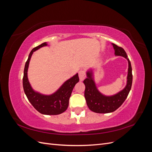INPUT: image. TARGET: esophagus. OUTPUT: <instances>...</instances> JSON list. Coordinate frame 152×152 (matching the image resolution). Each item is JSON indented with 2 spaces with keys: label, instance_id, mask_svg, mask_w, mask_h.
I'll return each mask as SVG.
<instances>
[{
  "label": "esophagus",
  "instance_id": "34e87169",
  "mask_svg": "<svg viewBox=\"0 0 152 152\" xmlns=\"http://www.w3.org/2000/svg\"><path fill=\"white\" fill-rule=\"evenodd\" d=\"M86 72L84 70H81L79 72V79L80 81L83 80L85 78H86Z\"/></svg>",
  "mask_w": 152,
  "mask_h": 152
}]
</instances>
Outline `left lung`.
I'll use <instances>...</instances> for the list:
<instances>
[{
  "label": "left lung",
  "instance_id": "8db88e82",
  "mask_svg": "<svg viewBox=\"0 0 152 152\" xmlns=\"http://www.w3.org/2000/svg\"><path fill=\"white\" fill-rule=\"evenodd\" d=\"M112 45L115 49V54L116 56H123L128 61L129 68L127 85L123 90L113 96H107L103 95L96 88L93 78L92 77V71L87 72V77L84 80L86 86L84 96L89 108L91 111L96 113H107L115 111L126 100L131 89L132 74L131 62L127 58L126 51L122 48L119 47L115 44H112Z\"/></svg>",
  "mask_w": 152,
  "mask_h": 152
}]
</instances>
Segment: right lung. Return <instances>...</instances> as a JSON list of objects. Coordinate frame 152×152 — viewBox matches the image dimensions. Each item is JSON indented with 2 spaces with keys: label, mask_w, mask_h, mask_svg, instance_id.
<instances>
[{
  "label": "right lung",
  "mask_w": 152,
  "mask_h": 152,
  "mask_svg": "<svg viewBox=\"0 0 152 152\" xmlns=\"http://www.w3.org/2000/svg\"><path fill=\"white\" fill-rule=\"evenodd\" d=\"M47 45L46 42H44L31 50L25 63L23 78V86L27 98L39 112L44 115H54L64 112L67 109L72 92L75 84L79 81V75L77 73L75 75L66 80L56 93L51 95H43L33 90L27 77L30 58L32 54L36 50Z\"/></svg>",
  "instance_id": "obj_1"
}]
</instances>
